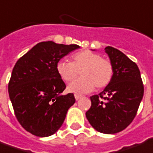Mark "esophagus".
<instances>
[{
    "instance_id": "obj_1",
    "label": "esophagus",
    "mask_w": 153,
    "mask_h": 153,
    "mask_svg": "<svg viewBox=\"0 0 153 153\" xmlns=\"http://www.w3.org/2000/svg\"><path fill=\"white\" fill-rule=\"evenodd\" d=\"M74 97H75V100H76V101H78V100H79V99H80L82 97L81 96H79V95H78V94H75V95H74Z\"/></svg>"
}]
</instances>
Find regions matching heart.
<instances>
[{
    "label": "heart",
    "mask_w": 153,
    "mask_h": 153,
    "mask_svg": "<svg viewBox=\"0 0 153 153\" xmlns=\"http://www.w3.org/2000/svg\"><path fill=\"white\" fill-rule=\"evenodd\" d=\"M56 70L66 82L75 79L79 72L81 78L71 83L68 90L71 92L85 93L106 87L112 80L113 68L108 59L91 51H83L73 56L72 62L60 61L56 64Z\"/></svg>",
    "instance_id": "1"
}]
</instances>
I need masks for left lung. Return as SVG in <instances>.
Returning <instances> with one entry per match:
<instances>
[{"instance_id":"left-lung-1","label":"left lung","mask_w":153,"mask_h":153,"mask_svg":"<svg viewBox=\"0 0 153 153\" xmlns=\"http://www.w3.org/2000/svg\"><path fill=\"white\" fill-rule=\"evenodd\" d=\"M105 52L113 65V78L102 92L91 97V107L85 116L98 132L116 134L134 119L143 97L144 86L134 62L112 46H107Z\"/></svg>"}]
</instances>
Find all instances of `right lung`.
Instances as JSON below:
<instances>
[{
	"mask_svg": "<svg viewBox=\"0 0 153 153\" xmlns=\"http://www.w3.org/2000/svg\"><path fill=\"white\" fill-rule=\"evenodd\" d=\"M79 48L78 45L43 41L16 62L8 84L9 97L16 118L29 133L47 137L63 124L75 98L73 93L62 94L66 85L56 64Z\"/></svg>",
	"mask_w": 153,
	"mask_h": 153,
	"instance_id": "1",
	"label": "right lung"
}]
</instances>
